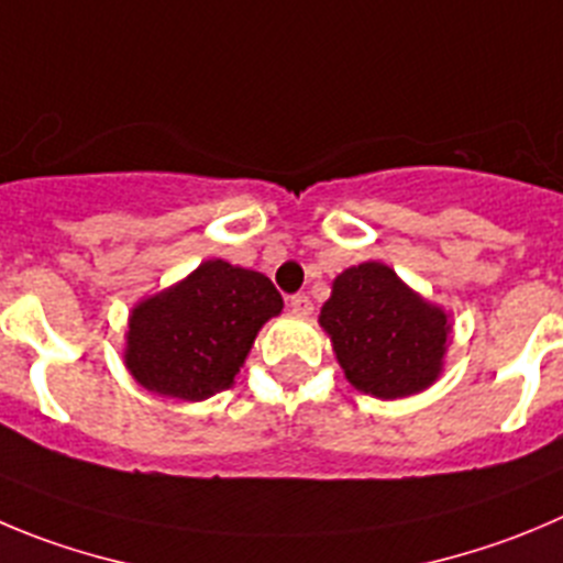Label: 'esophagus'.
Returning <instances> with one entry per match:
<instances>
[{
	"instance_id": "34e87169",
	"label": "esophagus",
	"mask_w": 563,
	"mask_h": 563,
	"mask_svg": "<svg viewBox=\"0 0 563 563\" xmlns=\"http://www.w3.org/2000/svg\"><path fill=\"white\" fill-rule=\"evenodd\" d=\"M288 306H291V311L302 313V317H311L313 313V302L306 297V294H294V297L288 299Z\"/></svg>"
}]
</instances>
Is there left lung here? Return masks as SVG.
<instances>
[{
	"label": "left lung",
	"mask_w": 563,
	"mask_h": 563,
	"mask_svg": "<svg viewBox=\"0 0 563 563\" xmlns=\"http://www.w3.org/2000/svg\"><path fill=\"white\" fill-rule=\"evenodd\" d=\"M319 324L350 386L377 400H400L433 386L453 335L450 313L380 261H364L335 277Z\"/></svg>",
	"instance_id": "1"
}]
</instances>
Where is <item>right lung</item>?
Wrapping results in <instances>:
<instances>
[{
    "label": "right lung",
    "instance_id": "right-lung-1",
    "mask_svg": "<svg viewBox=\"0 0 563 563\" xmlns=\"http://www.w3.org/2000/svg\"><path fill=\"white\" fill-rule=\"evenodd\" d=\"M280 311L283 297L269 277L210 257L180 283L135 302L124 366L146 391L208 400L233 386L257 330Z\"/></svg>",
    "mask_w": 563,
    "mask_h": 563
}]
</instances>
